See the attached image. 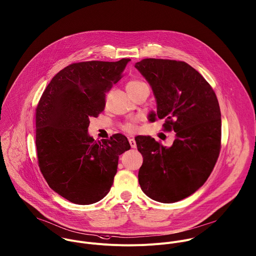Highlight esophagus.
Masks as SVG:
<instances>
[{
	"label": "esophagus",
	"mask_w": 256,
	"mask_h": 256,
	"mask_svg": "<svg viewBox=\"0 0 256 256\" xmlns=\"http://www.w3.org/2000/svg\"><path fill=\"white\" fill-rule=\"evenodd\" d=\"M128 142H130V144L132 148H136V142L134 138H130Z\"/></svg>",
	"instance_id": "esophagus-1"
}]
</instances>
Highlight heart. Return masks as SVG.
<instances>
[{"instance_id":"b5f03b06","label":"heart","mask_w":256,"mask_h":256,"mask_svg":"<svg viewBox=\"0 0 256 256\" xmlns=\"http://www.w3.org/2000/svg\"><path fill=\"white\" fill-rule=\"evenodd\" d=\"M126 89L128 93L130 96H134V95H136L140 92H142L144 90H150L148 85L140 79H132V80H130L126 85ZM136 120H130V122H126L122 126V128L126 132H134L136 130Z\"/></svg>"}]
</instances>
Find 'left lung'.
<instances>
[{
	"label": "left lung",
	"instance_id": "1",
	"mask_svg": "<svg viewBox=\"0 0 256 256\" xmlns=\"http://www.w3.org/2000/svg\"><path fill=\"white\" fill-rule=\"evenodd\" d=\"M136 68L150 84L163 130L176 132L172 146L136 136L144 157L138 182L154 201L170 204L195 193L210 175L220 152L222 120L216 96L204 77L184 61L146 58Z\"/></svg>",
	"mask_w": 256,
	"mask_h": 256
}]
</instances>
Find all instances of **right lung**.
Here are the masks:
<instances>
[{"instance_id": "right-lung-1", "label": "right lung", "mask_w": 256, "mask_h": 256, "mask_svg": "<svg viewBox=\"0 0 256 256\" xmlns=\"http://www.w3.org/2000/svg\"><path fill=\"white\" fill-rule=\"evenodd\" d=\"M130 59L72 63L59 71L36 108L38 162L54 192L78 204L108 193L118 156L130 148L120 134L102 142L88 134L90 118L104 108L106 93L120 80Z\"/></svg>"}]
</instances>
